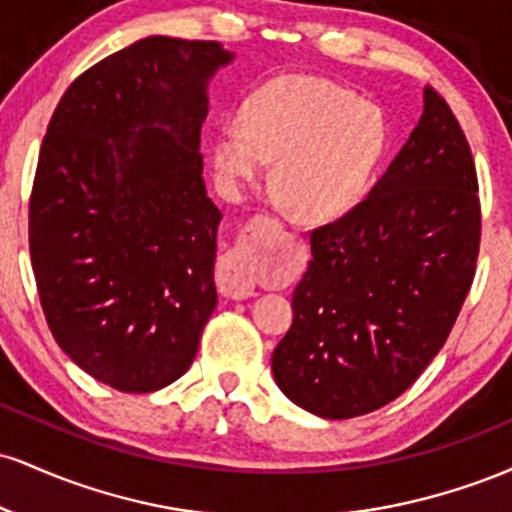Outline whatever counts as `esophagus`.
<instances>
[{
  "instance_id": "obj_1",
  "label": "esophagus",
  "mask_w": 512,
  "mask_h": 512,
  "mask_svg": "<svg viewBox=\"0 0 512 512\" xmlns=\"http://www.w3.org/2000/svg\"><path fill=\"white\" fill-rule=\"evenodd\" d=\"M279 228L281 223L272 216H255L243 228L236 248L228 252L221 262L219 286L223 296L236 298V301L255 296L257 267H260L262 252L267 248V236L276 233Z\"/></svg>"
}]
</instances>
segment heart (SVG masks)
<instances>
[{"label":"heart","mask_w":512,"mask_h":512,"mask_svg":"<svg viewBox=\"0 0 512 512\" xmlns=\"http://www.w3.org/2000/svg\"><path fill=\"white\" fill-rule=\"evenodd\" d=\"M387 144V122L356 93L313 76H279L257 86L240 122L216 129L211 158L228 192L255 182L274 158L272 182L281 202L303 221L342 216Z\"/></svg>","instance_id":"1"}]
</instances>
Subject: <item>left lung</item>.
<instances>
[{"label": "left lung", "mask_w": 512, "mask_h": 512, "mask_svg": "<svg viewBox=\"0 0 512 512\" xmlns=\"http://www.w3.org/2000/svg\"><path fill=\"white\" fill-rule=\"evenodd\" d=\"M472 151L440 93L407 144L342 219L310 233L293 325L272 373L322 419L385 407L443 349L477 272L481 209Z\"/></svg>", "instance_id": "8db88e82"}]
</instances>
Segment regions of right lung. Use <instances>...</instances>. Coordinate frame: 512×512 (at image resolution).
<instances>
[{
  "label": "right lung",
  "instance_id": "obj_1",
  "mask_svg": "<svg viewBox=\"0 0 512 512\" xmlns=\"http://www.w3.org/2000/svg\"><path fill=\"white\" fill-rule=\"evenodd\" d=\"M233 52L149 35L64 91L40 146L28 245L52 337L120 392L178 380L216 308L221 211L199 134Z\"/></svg>",
  "mask_w": 512,
  "mask_h": 512
}]
</instances>
